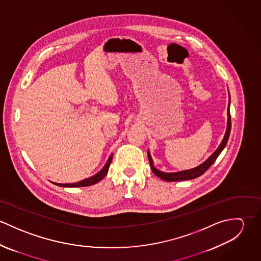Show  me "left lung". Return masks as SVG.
<instances>
[{
	"label": "left lung",
	"instance_id": "8db88e82",
	"mask_svg": "<svg viewBox=\"0 0 261 261\" xmlns=\"http://www.w3.org/2000/svg\"><path fill=\"white\" fill-rule=\"evenodd\" d=\"M227 127H226V132L224 135L223 140L221 142V144L219 145V147L202 164H200L199 166L190 169V170H184V171H180V172H175V173H166V172H162L160 170H158L154 166H153V162L150 155L149 150H148V158H149V165L151 168L152 173L158 176L160 179L166 181V182H175V181H185V180H192L195 178L200 177L201 175H203L211 166L212 164L216 161V159L218 158V155L221 153V151L223 150L224 148L227 145L229 136H230V130H231V116H230V94H229V102H228V109H227Z\"/></svg>",
	"mask_w": 261,
	"mask_h": 261
}]
</instances>
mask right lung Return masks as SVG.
<instances>
[{"mask_svg": "<svg viewBox=\"0 0 261 261\" xmlns=\"http://www.w3.org/2000/svg\"><path fill=\"white\" fill-rule=\"evenodd\" d=\"M112 155H113V153L110 155V158L107 161L105 167L98 173H96L95 175H93V176H91L89 178H86V179H84L82 181H79V182H76V183H71V184H60V183H54V182H52V183L54 185H57V186L59 187H65V188L91 186L93 184H96V183L101 181L107 176V174L109 172V169H110V166H111V163H112Z\"/></svg>", "mask_w": 261, "mask_h": 261, "instance_id": "obj_1", "label": "right lung"}]
</instances>
